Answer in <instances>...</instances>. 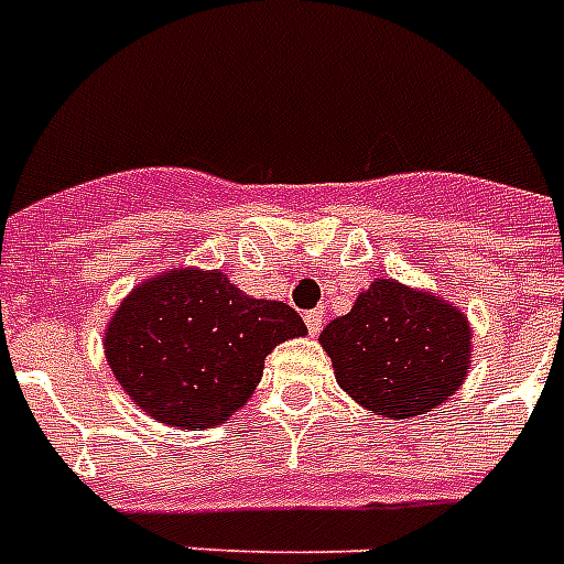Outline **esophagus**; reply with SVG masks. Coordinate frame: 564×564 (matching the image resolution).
Segmentation results:
<instances>
[{
	"label": "esophagus",
	"mask_w": 564,
	"mask_h": 564,
	"mask_svg": "<svg viewBox=\"0 0 564 564\" xmlns=\"http://www.w3.org/2000/svg\"><path fill=\"white\" fill-rule=\"evenodd\" d=\"M304 324H306V329L313 333V336H318L324 327V310H306Z\"/></svg>",
	"instance_id": "34e87169"
}]
</instances>
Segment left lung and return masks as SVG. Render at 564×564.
I'll list each match as a JSON object with an SVG mask.
<instances>
[{
    "mask_svg": "<svg viewBox=\"0 0 564 564\" xmlns=\"http://www.w3.org/2000/svg\"><path fill=\"white\" fill-rule=\"evenodd\" d=\"M473 329L452 304L397 281H373L322 333L338 386L388 420H409L460 388Z\"/></svg>",
    "mask_w": 564,
    "mask_h": 564,
    "instance_id": "8db88e82",
    "label": "left lung"
}]
</instances>
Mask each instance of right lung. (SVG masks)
I'll return each instance as SVG.
<instances>
[{"mask_svg":"<svg viewBox=\"0 0 564 564\" xmlns=\"http://www.w3.org/2000/svg\"><path fill=\"white\" fill-rule=\"evenodd\" d=\"M304 333L292 306L242 295L223 272L173 269L132 290L104 347L135 405L199 432L249 400L274 345Z\"/></svg>","mask_w":564,"mask_h":564,"instance_id":"add662e5","label":"right lung"}]
</instances>
